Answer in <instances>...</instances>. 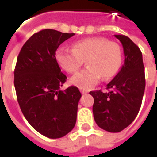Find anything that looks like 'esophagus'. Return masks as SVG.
I'll return each instance as SVG.
<instances>
[{
	"label": "esophagus",
	"mask_w": 157,
	"mask_h": 157,
	"mask_svg": "<svg viewBox=\"0 0 157 157\" xmlns=\"http://www.w3.org/2000/svg\"><path fill=\"white\" fill-rule=\"evenodd\" d=\"M81 92H82V94H86V93H87V91H85V90H81Z\"/></svg>",
	"instance_id": "esophagus-1"
}]
</instances>
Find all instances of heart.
Returning <instances> with one entry per match:
<instances>
[{
  "label": "heart",
  "mask_w": 157,
  "mask_h": 157,
  "mask_svg": "<svg viewBox=\"0 0 157 157\" xmlns=\"http://www.w3.org/2000/svg\"><path fill=\"white\" fill-rule=\"evenodd\" d=\"M55 59L67 73L76 72L86 61L87 67L73 75L70 83L89 90L98 83L102 76L107 80L116 75L122 63V51L118 44L96 37L75 42L72 49L58 48Z\"/></svg>",
  "instance_id": "b5f03b06"
}]
</instances>
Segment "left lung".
<instances>
[{
	"label": "left lung",
	"instance_id": "obj_1",
	"mask_svg": "<svg viewBox=\"0 0 157 157\" xmlns=\"http://www.w3.org/2000/svg\"><path fill=\"white\" fill-rule=\"evenodd\" d=\"M121 42L124 63L115 77L107 85L108 92H90L97 124L106 131L118 133L131 124L138 114L145 87L142 53L131 39L114 35Z\"/></svg>",
	"mask_w": 157,
	"mask_h": 157
}]
</instances>
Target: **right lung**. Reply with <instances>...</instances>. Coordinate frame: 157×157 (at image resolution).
Listing matches in <instances>:
<instances>
[{
  "label": "right lung",
  "mask_w": 157,
  "mask_h": 157,
  "mask_svg": "<svg viewBox=\"0 0 157 157\" xmlns=\"http://www.w3.org/2000/svg\"><path fill=\"white\" fill-rule=\"evenodd\" d=\"M75 33L44 29L23 44L17 59L14 86L17 102L30 125L50 139L61 138L75 127L82 94L71 86L61 91L66 75L55 51Z\"/></svg>",
  "instance_id": "1"
}]
</instances>
